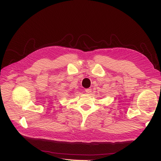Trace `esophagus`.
I'll return each mask as SVG.
<instances>
[{
	"label": "esophagus",
	"mask_w": 161,
	"mask_h": 161,
	"mask_svg": "<svg viewBox=\"0 0 161 161\" xmlns=\"http://www.w3.org/2000/svg\"><path fill=\"white\" fill-rule=\"evenodd\" d=\"M85 92H86V93H87V94H90L91 92H92V89H85Z\"/></svg>",
	"instance_id": "esophagus-1"
}]
</instances>
